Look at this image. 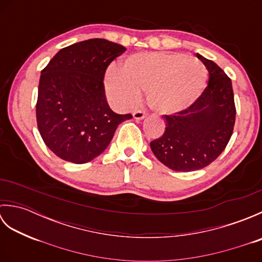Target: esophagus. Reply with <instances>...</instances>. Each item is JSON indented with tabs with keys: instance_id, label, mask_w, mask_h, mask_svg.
<instances>
[{
	"instance_id": "34e87169",
	"label": "esophagus",
	"mask_w": 262,
	"mask_h": 262,
	"mask_svg": "<svg viewBox=\"0 0 262 262\" xmlns=\"http://www.w3.org/2000/svg\"><path fill=\"white\" fill-rule=\"evenodd\" d=\"M133 117H134V119H136V120H142V119L145 118L146 115H145V113H144V111L138 110V111H135V113L133 114Z\"/></svg>"
}]
</instances>
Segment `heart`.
Returning <instances> with one entry per match:
<instances>
[{
	"label": "heart",
	"mask_w": 262,
	"mask_h": 262,
	"mask_svg": "<svg viewBox=\"0 0 262 262\" xmlns=\"http://www.w3.org/2000/svg\"><path fill=\"white\" fill-rule=\"evenodd\" d=\"M104 90L115 107L128 109L146 91L155 113L176 116L185 113L207 85V71L198 60L182 54L147 53L128 57L121 69L111 65L104 74Z\"/></svg>",
	"instance_id": "b5f03b06"
}]
</instances>
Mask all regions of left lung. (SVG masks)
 Listing matches in <instances>:
<instances>
[{"mask_svg": "<svg viewBox=\"0 0 262 262\" xmlns=\"http://www.w3.org/2000/svg\"><path fill=\"white\" fill-rule=\"evenodd\" d=\"M196 55L209 73L207 88L185 113L163 116L164 134L149 144L160 162L174 171H194L210 164L225 149L234 128L231 79L213 60Z\"/></svg>", "mask_w": 262, "mask_h": 262, "instance_id": "obj_1", "label": "left lung"}]
</instances>
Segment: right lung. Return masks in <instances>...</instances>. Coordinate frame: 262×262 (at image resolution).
Masks as SVG:
<instances>
[{
	"mask_svg": "<svg viewBox=\"0 0 262 262\" xmlns=\"http://www.w3.org/2000/svg\"><path fill=\"white\" fill-rule=\"evenodd\" d=\"M126 48L94 38L65 47L41 71L37 125L47 147L75 164L90 162L108 147L132 115H118L105 99L103 77Z\"/></svg>",
	"mask_w": 262,
	"mask_h": 262,
	"instance_id": "add662e5",
	"label": "right lung"
}]
</instances>
